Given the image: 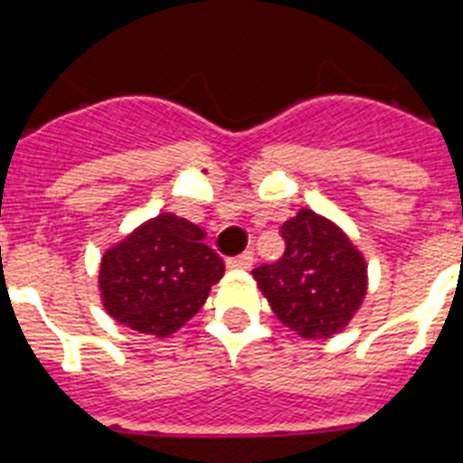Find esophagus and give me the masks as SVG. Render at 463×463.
Listing matches in <instances>:
<instances>
[{
    "label": "esophagus",
    "instance_id": "obj_1",
    "mask_svg": "<svg viewBox=\"0 0 463 463\" xmlns=\"http://www.w3.org/2000/svg\"><path fill=\"white\" fill-rule=\"evenodd\" d=\"M226 265L228 268H235V269H249L253 265V251H244L235 258H228Z\"/></svg>",
    "mask_w": 463,
    "mask_h": 463
}]
</instances>
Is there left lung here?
<instances>
[{"instance_id": "obj_1", "label": "left lung", "mask_w": 463, "mask_h": 463, "mask_svg": "<svg viewBox=\"0 0 463 463\" xmlns=\"http://www.w3.org/2000/svg\"><path fill=\"white\" fill-rule=\"evenodd\" d=\"M286 251L253 269L258 288L286 327L327 339L348 325L366 293L364 258L332 222L311 210L281 226Z\"/></svg>"}]
</instances>
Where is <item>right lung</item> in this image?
<instances>
[{
	"mask_svg": "<svg viewBox=\"0 0 463 463\" xmlns=\"http://www.w3.org/2000/svg\"><path fill=\"white\" fill-rule=\"evenodd\" d=\"M203 240L186 219L159 214L108 249L99 272L108 314L145 335H173L223 277V260Z\"/></svg>",
	"mask_w": 463,
	"mask_h": 463,
	"instance_id": "right-lung-1",
	"label": "right lung"
}]
</instances>
